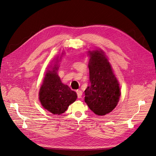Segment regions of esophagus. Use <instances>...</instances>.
Returning a JSON list of instances; mask_svg holds the SVG:
<instances>
[{"label":"esophagus","mask_w":156,"mask_h":156,"mask_svg":"<svg viewBox=\"0 0 156 156\" xmlns=\"http://www.w3.org/2000/svg\"><path fill=\"white\" fill-rule=\"evenodd\" d=\"M77 92V98H81V96H82V94H83V92L81 90H77L76 91Z\"/></svg>","instance_id":"esophagus-1"}]
</instances>
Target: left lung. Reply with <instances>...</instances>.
Masks as SVG:
<instances>
[{
    "instance_id": "8db88e82",
    "label": "left lung",
    "mask_w": 156,
    "mask_h": 156,
    "mask_svg": "<svg viewBox=\"0 0 156 156\" xmlns=\"http://www.w3.org/2000/svg\"><path fill=\"white\" fill-rule=\"evenodd\" d=\"M90 84L84 90V101L96 115H105L118 104L120 89L111 65L101 50L89 51Z\"/></svg>"
}]
</instances>
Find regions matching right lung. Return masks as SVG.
<instances>
[{
  "instance_id": "right-lung-1",
  "label": "right lung",
  "mask_w": 156,
  "mask_h": 156,
  "mask_svg": "<svg viewBox=\"0 0 156 156\" xmlns=\"http://www.w3.org/2000/svg\"><path fill=\"white\" fill-rule=\"evenodd\" d=\"M56 58L54 67L45 75L40 89L39 100L45 109L59 115L68 109L69 105L76 100L77 96L76 92L61 82L56 73L58 67L56 63L58 62V57Z\"/></svg>"
}]
</instances>
